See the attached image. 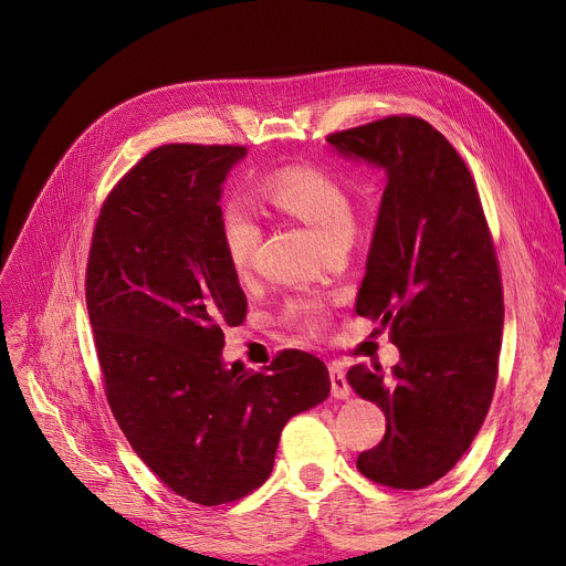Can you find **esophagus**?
I'll return each mask as SVG.
<instances>
[{
  "label": "esophagus",
  "mask_w": 566,
  "mask_h": 566,
  "mask_svg": "<svg viewBox=\"0 0 566 566\" xmlns=\"http://www.w3.org/2000/svg\"><path fill=\"white\" fill-rule=\"evenodd\" d=\"M331 371V390H333V397L335 399H346L350 395V388H348V380H346V371L342 365L333 363L328 367Z\"/></svg>",
  "instance_id": "34e87169"
}]
</instances>
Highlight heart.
Masks as SVG:
<instances>
[{
  "label": "heart",
  "mask_w": 566,
  "mask_h": 566,
  "mask_svg": "<svg viewBox=\"0 0 566 566\" xmlns=\"http://www.w3.org/2000/svg\"><path fill=\"white\" fill-rule=\"evenodd\" d=\"M259 201L275 213L307 224L323 248L348 243L355 227L353 201L335 174L314 165H286L268 171L256 184ZM220 245L238 277H248L261 243V224L241 199H227L218 213ZM282 321L305 335H318L328 321L325 305L316 298L291 301Z\"/></svg>",
  "instance_id": "b5f03b06"
}]
</instances>
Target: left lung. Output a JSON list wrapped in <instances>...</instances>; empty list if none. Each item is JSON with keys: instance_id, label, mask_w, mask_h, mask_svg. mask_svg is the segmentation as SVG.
Here are the masks:
<instances>
[{"instance_id": "obj_1", "label": "left lung", "mask_w": 566, "mask_h": 566, "mask_svg": "<svg viewBox=\"0 0 566 566\" xmlns=\"http://www.w3.org/2000/svg\"><path fill=\"white\" fill-rule=\"evenodd\" d=\"M328 142L388 174L355 312L390 325L401 363L390 376L348 369L388 420L358 470L424 489L465 454L495 392L504 303L491 229L470 169L424 118L385 116Z\"/></svg>"}]
</instances>
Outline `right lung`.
Listing matches in <instances>:
<instances>
[{"mask_svg":"<svg viewBox=\"0 0 566 566\" xmlns=\"http://www.w3.org/2000/svg\"><path fill=\"white\" fill-rule=\"evenodd\" d=\"M245 146L165 144L101 206L86 261V310L107 403L135 454L190 502L216 507L259 489L284 424L331 395L312 353L265 371L224 367V328L248 314L220 245L229 169Z\"/></svg>","mask_w":566,"mask_h":566,"instance_id":"right-lung-1","label":"right lung"}]
</instances>
